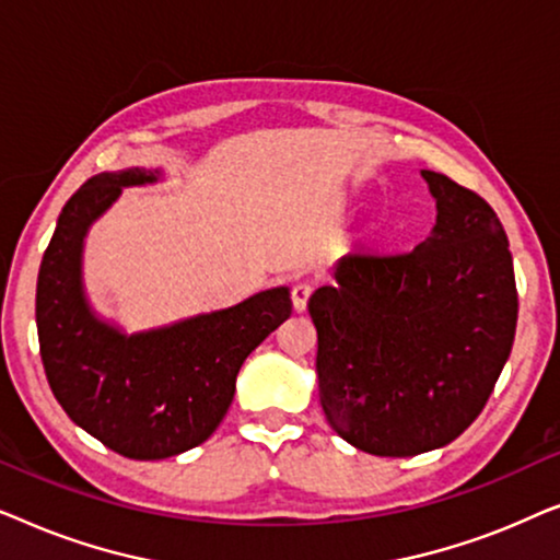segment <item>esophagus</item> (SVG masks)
<instances>
[{"label": "esophagus", "instance_id": "1", "mask_svg": "<svg viewBox=\"0 0 560 560\" xmlns=\"http://www.w3.org/2000/svg\"><path fill=\"white\" fill-rule=\"evenodd\" d=\"M311 293H313V288L308 285V282H295L293 290H290V298H293V308L298 313H303L305 308H308Z\"/></svg>", "mask_w": 560, "mask_h": 560}]
</instances>
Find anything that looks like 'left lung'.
Listing matches in <instances>:
<instances>
[{"label":"left lung","mask_w":560,"mask_h":560,"mask_svg":"<svg viewBox=\"0 0 560 560\" xmlns=\"http://www.w3.org/2000/svg\"><path fill=\"white\" fill-rule=\"evenodd\" d=\"M431 236L402 255L347 252L308 313L318 395L343 441L416 456L458 439L485 408L517 326L510 242L485 198L420 171Z\"/></svg>","instance_id":"obj_1"}]
</instances>
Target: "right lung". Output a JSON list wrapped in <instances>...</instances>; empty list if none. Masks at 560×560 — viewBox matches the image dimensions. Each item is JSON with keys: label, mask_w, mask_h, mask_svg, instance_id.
Segmentation results:
<instances>
[{"label": "right lung", "mask_w": 560, "mask_h": 560, "mask_svg": "<svg viewBox=\"0 0 560 560\" xmlns=\"http://www.w3.org/2000/svg\"><path fill=\"white\" fill-rule=\"evenodd\" d=\"M160 171L98 173L68 198L37 275L35 320L50 389L68 418L137 462L178 456L217 431L244 359L290 316L288 288L127 334L91 308L83 242L121 188L152 186Z\"/></svg>", "instance_id": "1"}]
</instances>
